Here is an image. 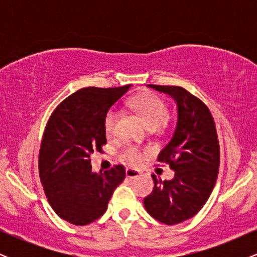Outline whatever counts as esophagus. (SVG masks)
<instances>
[{
	"mask_svg": "<svg viewBox=\"0 0 257 257\" xmlns=\"http://www.w3.org/2000/svg\"><path fill=\"white\" fill-rule=\"evenodd\" d=\"M125 175H126V178H129V179H135V178H139V176L141 175V173L139 172V170L128 168V169L125 170Z\"/></svg>",
	"mask_w": 257,
	"mask_h": 257,
	"instance_id": "34e87169",
	"label": "esophagus"
}]
</instances>
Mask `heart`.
<instances>
[{"mask_svg":"<svg viewBox=\"0 0 257 257\" xmlns=\"http://www.w3.org/2000/svg\"><path fill=\"white\" fill-rule=\"evenodd\" d=\"M129 105L140 114L149 128L157 129L166 122L168 117L167 105L155 94L145 93L135 96L129 101ZM117 119H118V113L116 110L107 112L104 120V128L108 137H111L116 131ZM119 157L124 163L131 166H138L143 161V155L134 146H126L125 149H123Z\"/></svg>","mask_w":257,"mask_h":257,"instance_id":"1","label":"heart"}]
</instances>
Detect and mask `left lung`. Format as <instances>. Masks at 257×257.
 Masks as SVG:
<instances>
[{"instance_id":"left-lung-1","label":"left lung","mask_w":257,"mask_h":257,"mask_svg":"<svg viewBox=\"0 0 257 257\" xmlns=\"http://www.w3.org/2000/svg\"><path fill=\"white\" fill-rule=\"evenodd\" d=\"M150 88L168 94L178 107V122L169 143L158 155L159 163L175 172L172 180L152 175L155 187L144 205L153 219L176 225L194 216L211 194L220 164V147L210 111L203 101L181 87Z\"/></svg>"}]
</instances>
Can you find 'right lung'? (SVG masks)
Returning a JSON list of instances; mask_svg holds the SVG:
<instances>
[{"instance_id": "right-lung-1", "label": "right lung", "mask_w": 257, "mask_h": 257, "mask_svg": "<svg viewBox=\"0 0 257 257\" xmlns=\"http://www.w3.org/2000/svg\"><path fill=\"white\" fill-rule=\"evenodd\" d=\"M131 87L79 89L55 108L47 123L38 158L40 178L53 210L72 225L99 219L125 178L123 166L93 172L90 155L106 144V114Z\"/></svg>"}]
</instances>
